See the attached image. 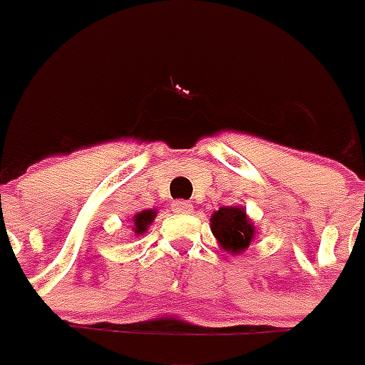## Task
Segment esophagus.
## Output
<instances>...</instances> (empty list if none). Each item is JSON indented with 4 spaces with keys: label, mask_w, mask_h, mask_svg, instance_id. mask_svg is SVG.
Listing matches in <instances>:
<instances>
[{
    "label": "esophagus",
    "mask_w": 365,
    "mask_h": 365,
    "mask_svg": "<svg viewBox=\"0 0 365 365\" xmlns=\"http://www.w3.org/2000/svg\"><path fill=\"white\" fill-rule=\"evenodd\" d=\"M172 208H174V212H178V214H189V212H193V205L187 202V200H176V202L172 205Z\"/></svg>",
    "instance_id": "1"
}]
</instances>
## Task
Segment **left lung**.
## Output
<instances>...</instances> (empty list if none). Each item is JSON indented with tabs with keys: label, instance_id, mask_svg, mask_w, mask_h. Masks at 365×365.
Returning a JSON list of instances; mask_svg holds the SVG:
<instances>
[{
	"label": "left lung",
	"instance_id": "8db88e82",
	"mask_svg": "<svg viewBox=\"0 0 365 365\" xmlns=\"http://www.w3.org/2000/svg\"><path fill=\"white\" fill-rule=\"evenodd\" d=\"M212 233L216 235L217 242L233 254H240L248 248L254 237V225L248 222L246 212L237 206H227L214 212L212 216Z\"/></svg>",
	"mask_w": 365,
	"mask_h": 365
}]
</instances>
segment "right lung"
I'll return each instance as SVG.
<instances>
[{
    "label": "right lung",
    "mask_w": 365,
    "mask_h": 365,
    "mask_svg": "<svg viewBox=\"0 0 365 365\" xmlns=\"http://www.w3.org/2000/svg\"><path fill=\"white\" fill-rule=\"evenodd\" d=\"M153 217H155V212L153 210H143V212H140V214H136V216H134V220H132V222H134V233L136 235H142V233H145V231H148V225L151 222H153Z\"/></svg>",
    "instance_id": "obj_1"
}]
</instances>
